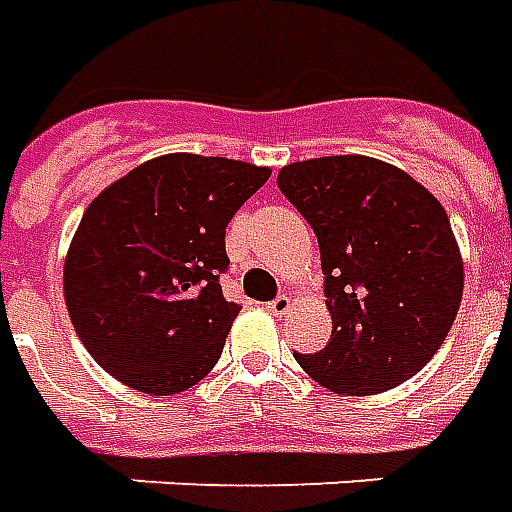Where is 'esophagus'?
<instances>
[{
    "label": "esophagus",
    "instance_id": "esophagus-1",
    "mask_svg": "<svg viewBox=\"0 0 512 512\" xmlns=\"http://www.w3.org/2000/svg\"><path fill=\"white\" fill-rule=\"evenodd\" d=\"M289 308H292V300H289L286 295L273 297V300L267 303V311H270V314H275V317H284Z\"/></svg>",
    "mask_w": 512,
    "mask_h": 512
}]
</instances>
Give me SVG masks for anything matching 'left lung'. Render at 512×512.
Segmentation results:
<instances>
[{
  "label": "left lung",
  "instance_id": "left-lung-1",
  "mask_svg": "<svg viewBox=\"0 0 512 512\" xmlns=\"http://www.w3.org/2000/svg\"><path fill=\"white\" fill-rule=\"evenodd\" d=\"M320 242L331 342L295 353L336 394H380L422 369L447 339L463 262L444 206L405 170L372 157H320L278 173Z\"/></svg>",
  "mask_w": 512,
  "mask_h": 512
}]
</instances>
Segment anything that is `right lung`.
<instances>
[{"instance_id": "right-lung-1", "label": "right lung", "mask_w": 512, "mask_h": 512, "mask_svg": "<svg viewBox=\"0 0 512 512\" xmlns=\"http://www.w3.org/2000/svg\"><path fill=\"white\" fill-rule=\"evenodd\" d=\"M270 168L165 154L93 198L63 267L76 336L112 378L146 394L204 380L239 314L223 297L226 226Z\"/></svg>"}]
</instances>
